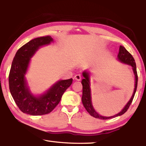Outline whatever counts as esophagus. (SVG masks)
Listing matches in <instances>:
<instances>
[{
	"instance_id": "34e87169",
	"label": "esophagus",
	"mask_w": 146,
	"mask_h": 146,
	"mask_svg": "<svg viewBox=\"0 0 146 146\" xmlns=\"http://www.w3.org/2000/svg\"><path fill=\"white\" fill-rule=\"evenodd\" d=\"M81 78H82V77H81L80 75H76L75 76H74V79H75V80L76 81H80L81 80Z\"/></svg>"
}]
</instances>
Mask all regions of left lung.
Wrapping results in <instances>:
<instances>
[{
    "instance_id": "left-lung-1",
    "label": "left lung",
    "mask_w": 146,
    "mask_h": 146,
    "mask_svg": "<svg viewBox=\"0 0 146 146\" xmlns=\"http://www.w3.org/2000/svg\"><path fill=\"white\" fill-rule=\"evenodd\" d=\"M118 60L122 63L128 64L130 65L132 67L133 73L135 75V89L134 91H133V95L131 98H130L129 102L127 103V104L125 106V107L122 109V110L120 112L117 113V115L111 116V117H104V116L100 115V114L96 111L95 109L93 108V106L92 105V102H91V88H90V73L87 71H84L82 73V75L84 76V78L82 80V101L86 111L90 113V115L92 117H95L96 118H99V119L102 120H107L110 119V118H113L115 117H118L123 115V113H125L127 111L128 108H129V106L131 104L133 98H134L135 94L137 91V83H138V75L137 72V67H136V63L135 61L134 58L133 57V56L131 55L128 51L126 50L124 47L120 46L119 48V52H118Z\"/></svg>"
}]
</instances>
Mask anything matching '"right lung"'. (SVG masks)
I'll return each mask as SVG.
<instances>
[{"label":"right lung","mask_w":146,"mask_h":146,"mask_svg":"<svg viewBox=\"0 0 146 146\" xmlns=\"http://www.w3.org/2000/svg\"><path fill=\"white\" fill-rule=\"evenodd\" d=\"M53 42L51 36L34 38L17 51L9 75V86L11 96L20 110L31 115H43L52 111L61 100L73 79L61 80L53 84L46 93L39 96L31 93L25 75L31 58L40 47Z\"/></svg>","instance_id":"obj_1"}]
</instances>
